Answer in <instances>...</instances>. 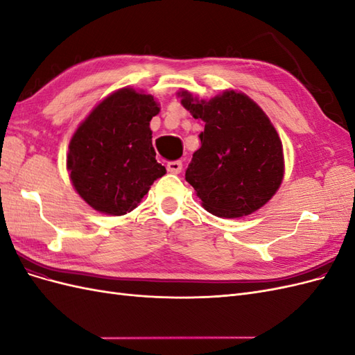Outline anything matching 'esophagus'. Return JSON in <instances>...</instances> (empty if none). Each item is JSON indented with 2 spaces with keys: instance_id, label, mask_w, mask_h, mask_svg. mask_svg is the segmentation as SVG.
Wrapping results in <instances>:
<instances>
[{
  "instance_id": "1",
  "label": "esophagus",
  "mask_w": 355,
  "mask_h": 355,
  "mask_svg": "<svg viewBox=\"0 0 355 355\" xmlns=\"http://www.w3.org/2000/svg\"><path fill=\"white\" fill-rule=\"evenodd\" d=\"M180 170H182V163H180V161H170V163H167V171H168V173L178 175V173H180Z\"/></svg>"
}]
</instances>
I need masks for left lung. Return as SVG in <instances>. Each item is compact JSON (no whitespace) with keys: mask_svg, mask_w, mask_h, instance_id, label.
I'll list each match as a JSON object with an SVG mask.
<instances>
[{"mask_svg":"<svg viewBox=\"0 0 355 355\" xmlns=\"http://www.w3.org/2000/svg\"><path fill=\"white\" fill-rule=\"evenodd\" d=\"M178 96L204 123L201 146L185 173L201 206L228 219L249 216L265 206L284 178L283 144L270 116L237 90H225L210 101L188 90Z\"/></svg>","mask_w":355,"mask_h":355,"instance_id":"8db88e82","label":"left lung"}]
</instances>
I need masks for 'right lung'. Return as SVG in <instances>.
<instances>
[{
	"mask_svg": "<svg viewBox=\"0 0 355 355\" xmlns=\"http://www.w3.org/2000/svg\"><path fill=\"white\" fill-rule=\"evenodd\" d=\"M158 112L154 96L123 87L96 105L73 132L67 155L69 179L96 211L130 213L154 180L166 175L155 159L149 128Z\"/></svg>",
	"mask_w": 355,
	"mask_h": 355,
	"instance_id": "right-lung-1",
	"label": "right lung"
}]
</instances>
